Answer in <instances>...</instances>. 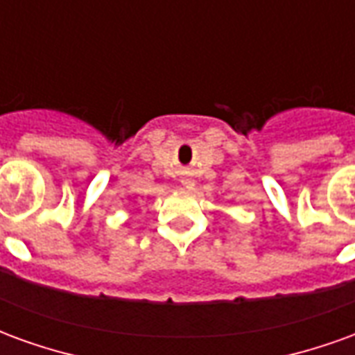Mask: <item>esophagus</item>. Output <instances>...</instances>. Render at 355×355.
Returning a JSON list of instances; mask_svg holds the SVG:
<instances>
[{
  "label": "esophagus",
  "instance_id": "1",
  "mask_svg": "<svg viewBox=\"0 0 355 355\" xmlns=\"http://www.w3.org/2000/svg\"><path fill=\"white\" fill-rule=\"evenodd\" d=\"M182 184H184L186 188H193V180H190V178H186V180H182Z\"/></svg>",
  "mask_w": 355,
  "mask_h": 355
}]
</instances>
